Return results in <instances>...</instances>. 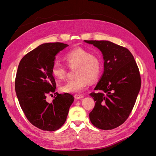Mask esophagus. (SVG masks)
Segmentation results:
<instances>
[{
	"label": "esophagus",
	"instance_id": "34e87169",
	"mask_svg": "<svg viewBox=\"0 0 156 156\" xmlns=\"http://www.w3.org/2000/svg\"><path fill=\"white\" fill-rule=\"evenodd\" d=\"M75 98L76 99V100H80V99H83L84 98V96H81V95H75Z\"/></svg>",
	"mask_w": 156,
	"mask_h": 156
}]
</instances>
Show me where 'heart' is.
I'll return each instance as SVG.
<instances>
[{
    "label": "heart",
    "instance_id": "b5f03b06",
    "mask_svg": "<svg viewBox=\"0 0 156 156\" xmlns=\"http://www.w3.org/2000/svg\"><path fill=\"white\" fill-rule=\"evenodd\" d=\"M64 60L68 66L77 68L75 77L59 88L62 93L78 94L88 86V83L96 81L100 77L102 66L100 59L91 52L82 48H77L65 55ZM51 73L56 80H62L66 75L67 69L62 64L55 61L51 68Z\"/></svg>",
    "mask_w": 156,
    "mask_h": 156
}]
</instances>
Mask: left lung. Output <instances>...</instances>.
<instances>
[{
  "label": "left lung",
  "mask_w": 156,
  "mask_h": 156,
  "mask_svg": "<svg viewBox=\"0 0 156 156\" xmlns=\"http://www.w3.org/2000/svg\"><path fill=\"white\" fill-rule=\"evenodd\" d=\"M101 52L104 71L92 92L95 106L90 112L92 124L104 130L119 127L127 120L140 91L141 79L133 56L125 48L106 40H84Z\"/></svg>",
  "instance_id": "1"
}]
</instances>
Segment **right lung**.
<instances>
[{
    "instance_id": "1",
    "label": "right lung",
    "mask_w": 156,
    "mask_h": 156,
    "mask_svg": "<svg viewBox=\"0 0 156 156\" xmlns=\"http://www.w3.org/2000/svg\"><path fill=\"white\" fill-rule=\"evenodd\" d=\"M68 46L58 42L43 44L23 56L19 64L15 82L19 103L29 121L42 130L59 129L74 101L71 94L57 92L53 102L46 101L47 94L55 92L51 73L55 56Z\"/></svg>"
}]
</instances>
